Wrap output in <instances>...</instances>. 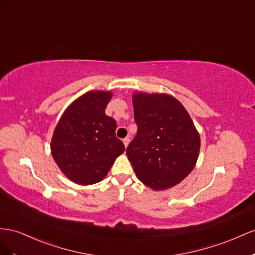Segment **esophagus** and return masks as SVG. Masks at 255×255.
Segmentation results:
<instances>
[{
	"instance_id": "esophagus-1",
	"label": "esophagus",
	"mask_w": 255,
	"mask_h": 255,
	"mask_svg": "<svg viewBox=\"0 0 255 255\" xmlns=\"http://www.w3.org/2000/svg\"><path fill=\"white\" fill-rule=\"evenodd\" d=\"M123 142H124V145H125V147H127L129 142H130V139H129V137H125V139L123 140Z\"/></svg>"
}]
</instances>
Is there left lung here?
I'll return each mask as SVG.
<instances>
[{
	"label": "left lung",
	"instance_id": "8db88e82",
	"mask_svg": "<svg viewBox=\"0 0 255 255\" xmlns=\"http://www.w3.org/2000/svg\"><path fill=\"white\" fill-rule=\"evenodd\" d=\"M137 132L126 154L136 177L154 190L179 184L199 157L201 140L179 101L168 94L134 93Z\"/></svg>",
	"mask_w": 255,
	"mask_h": 255
}]
</instances>
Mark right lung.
Wrapping results in <instances>:
<instances>
[{
  "label": "right lung",
  "instance_id": "obj_1",
  "mask_svg": "<svg viewBox=\"0 0 255 255\" xmlns=\"http://www.w3.org/2000/svg\"><path fill=\"white\" fill-rule=\"evenodd\" d=\"M111 92H87L64 112L54 129L51 152L64 175L78 185L103 180L125 145L115 135L114 119L105 110Z\"/></svg>",
  "mask_w": 255,
  "mask_h": 255
}]
</instances>
